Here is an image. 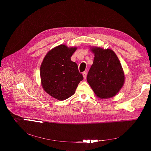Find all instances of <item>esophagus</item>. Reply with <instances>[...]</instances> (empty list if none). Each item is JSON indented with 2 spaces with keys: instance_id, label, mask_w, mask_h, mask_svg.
I'll list each match as a JSON object with an SVG mask.
<instances>
[{
  "instance_id": "34e87169",
  "label": "esophagus",
  "mask_w": 151,
  "mask_h": 151,
  "mask_svg": "<svg viewBox=\"0 0 151 151\" xmlns=\"http://www.w3.org/2000/svg\"><path fill=\"white\" fill-rule=\"evenodd\" d=\"M82 75H83V79H85L86 78H87V72H83L82 73Z\"/></svg>"
}]
</instances>
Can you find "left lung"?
<instances>
[{
    "instance_id": "1",
    "label": "left lung",
    "mask_w": 151,
    "mask_h": 151,
    "mask_svg": "<svg viewBox=\"0 0 151 151\" xmlns=\"http://www.w3.org/2000/svg\"><path fill=\"white\" fill-rule=\"evenodd\" d=\"M90 51L94 58L87 75V82L99 98L115 96L125 82L124 72L117 55L109 48L90 47Z\"/></svg>"
}]
</instances>
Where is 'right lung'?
<instances>
[{
  "instance_id": "obj_1",
  "label": "right lung",
  "mask_w": 151,
  "mask_h": 151,
  "mask_svg": "<svg viewBox=\"0 0 151 151\" xmlns=\"http://www.w3.org/2000/svg\"><path fill=\"white\" fill-rule=\"evenodd\" d=\"M76 50V47L60 45L50 50L42 62V87L47 94L58 100H64L73 96L83 79L77 64L70 59Z\"/></svg>"
}]
</instances>
